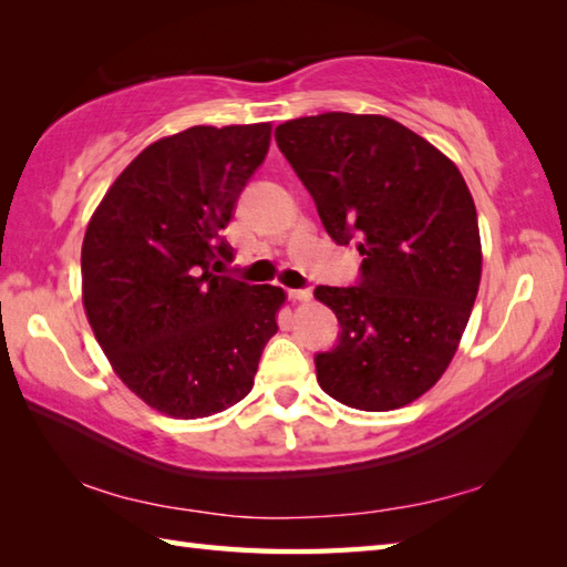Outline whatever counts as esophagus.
<instances>
[{
    "label": "esophagus",
    "instance_id": "obj_1",
    "mask_svg": "<svg viewBox=\"0 0 567 567\" xmlns=\"http://www.w3.org/2000/svg\"><path fill=\"white\" fill-rule=\"evenodd\" d=\"M290 299L292 302H309L311 290H290Z\"/></svg>",
    "mask_w": 567,
    "mask_h": 567
}]
</instances>
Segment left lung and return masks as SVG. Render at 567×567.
Wrapping results in <instances>:
<instances>
[{"mask_svg":"<svg viewBox=\"0 0 567 567\" xmlns=\"http://www.w3.org/2000/svg\"><path fill=\"white\" fill-rule=\"evenodd\" d=\"M275 141L339 246L358 240L360 285L317 287L341 323L317 355L336 402L390 412L441 380L473 311L483 246L455 163L380 114L327 112L275 128Z\"/></svg>","mask_w":567,"mask_h":567,"instance_id":"left-lung-1","label":"left lung"}]
</instances>
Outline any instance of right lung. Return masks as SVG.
Returning a JSON list of instances; mask_svg holds the SVG:
<instances>
[{
    "instance_id": "add662e5",
    "label": "right lung",
    "mask_w": 567,
    "mask_h": 567,
    "mask_svg": "<svg viewBox=\"0 0 567 567\" xmlns=\"http://www.w3.org/2000/svg\"><path fill=\"white\" fill-rule=\"evenodd\" d=\"M270 124L192 126L143 148L106 189L82 240V305L126 388L173 419L252 390L285 290L214 275L219 236L270 148Z\"/></svg>"
}]
</instances>
